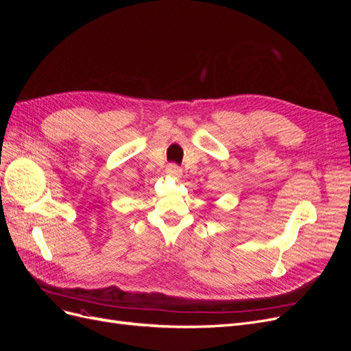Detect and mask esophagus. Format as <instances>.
Segmentation results:
<instances>
[{"label":"esophagus","instance_id":"esophagus-1","mask_svg":"<svg viewBox=\"0 0 351 351\" xmlns=\"http://www.w3.org/2000/svg\"><path fill=\"white\" fill-rule=\"evenodd\" d=\"M165 173H167V176L173 177V178H180V177H182V168H180V167L176 165V164H169V165L165 168Z\"/></svg>","mask_w":351,"mask_h":351}]
</instances>
